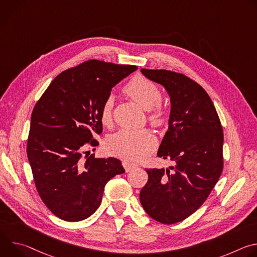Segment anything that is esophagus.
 <instances>
[{
    "label": "esophagus",
    "instance_id": "34e87169",
    "mask_svg": "<svg viewBox=\"0 0 257 257\" xmlns=\"http://www.w3.org/2000/svg\"><path fill=\"white\" fill-rule=\"evenodd\" d=\"M123 167H124V169H125L126 172H129V171H131L133 168H135V166H134L133 164L129 163V162H124V163H123Z\"/></svg>",
    "mask_w": 257,
    "mask_h": 257
}]
</instances>
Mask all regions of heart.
Wrapping results in <instances>:
<instances>
[{
  "mask_svg": "<svg viewBox=\"0 0 257 257\" xmlns=\"http://www.w3.org/2000/svg\"><path fill=\"white\" fill-rule=\"evenodd\" d=\"M124 92L146 111L155 126H163L169 121V111L161 104L163 94L161 88L152 80L143 76L133 77L123 88ZM113 97L107 96L103 101L99 119L102 125L112 124ZM157 146V138L149 130H121L106 141V149L112 155L129 162H138L151 154Z\"/></svg>",
  "mask_w": 257,
  "mask_h": 257,
  "instance_id": "obj_1",
  "label": "heart"
}]
</instances>
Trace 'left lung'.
<instances>
[{
	"mask_svg": "<svg viewBox=\"0 0 257 257\" xmlns=\"http://www.w3.org/2000/svg\"><path fill=\"white\" fill-rule=\"evenodd\" d=\"M141 72L170 95L169 129L158 157L170 159L175 166L146 169L149 180L140 191V202L156 221L176 224L203 204L222 174L223 128L209 95L198 83L169 70Z\"/></svg>",
	"mask_w": 257,
	"mask_h": 257,
	"instance_id": "8db88e82",
	"label": "left lung"
}]
</instances>
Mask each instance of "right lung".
Returning a JSON list of instances; mask_svg holds the SVG:
<instances>
[{
    "instance_id": "add662e5",
    "label": "right lung",
    "mask_w": 257,
    "mask_h": 257,
    "mask_svg": "<svg viewBox=\"0 0 257 257\" xmlns=\"http://www.w3.org/2000/svg\"><path fill=\"white\" fill-rule=\"evenodd\" d=\"M133 65L88 60L59 74L34 105L27 158L36 190L47 207L67 222H79L100 205L108 180L125 172L115 158L85 152L98 145L100 107Z\"/></svg>"
}]
</instances>
